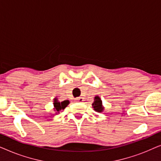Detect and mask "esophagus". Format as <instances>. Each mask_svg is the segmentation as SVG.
I'll list each match as a JSON object with an SVG mask.
<instances>
[{
  "label": "esophagus",
  "instance_id": "esophagus-1",
  "mask_svg": "<svg viewBox=\"0 0 161 161\" xmlns=\"http://www.w3.org/2000/svg\"><path fill=\"white\" fill-rule=\"evenodd\" d=\"M76 101H78V102H83V99L82 97H78L75 99Z\"/></svg>",
  "mask_w": 161,
  "mask_h": 161
}]
</instances>
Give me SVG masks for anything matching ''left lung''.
<instances>
[{
  "instance_id": "obj_1",
  "label": "left lung",
  "mask_w": 161,
  "mask_h": 161,
  "mask_svg": "<svg viewBox=\"0 0 161 161\" xmlns=\"http://www.w3.org/2000/svg\"><path fill=\"white\" fill-rule=\"evenodd\" d=\"M93 108L97 112H102L103 111V107L102 105V100L98 96H96L94 97V102L93 103Z\"/></svg>"
}]
</instances>
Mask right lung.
<instances>
[{
	"instance_id": "1",
	"label": "right lung",
	"mask_w": 161,
	"mask_h": 161,
	"mask_svg": "<svg viewBox=\"0 0 161 161\" xmlns=\"http://www.w3.org/2000/svg\"><path fill=\"white\" fill-rule=\"evenodd\" d=\"M69 100H64L63 102H58L56 99H55L54 100V109L57 111H61V110H64L66 107L67 106L68 104H69Z\"/></svg>"
}]
</instances>
